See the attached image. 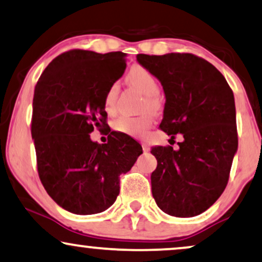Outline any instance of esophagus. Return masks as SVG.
Listing matches in <instances>:
<instances>
[{
    "label": "esophagus",
    "instance_id": "esophagus-1",
    "mask_svg": "<svg viewBox=\"0 0 262 262\" xmlns=\"http://www.w3.org/2000/svg\"><path fill=\"white\" fill-rule=\"evenodd\" d=\"M141 146H142V150H144V152L150 151V145H148L146 141H142L141 142Z\"/></svg>",
    "mask_w": 262,
    "mask_h": 262
}]
</instances>
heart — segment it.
<instances>
[{
	"instance_id": "b5f03b06",
	"label": "heart",
	"mask_w": 262,
	"mask_h": 262,
	"mask_svg": "<svg viewBox=\"0 0 262 262\" xmlns=\"http://www.w3.org/2000/svg\"><path fill=\"white\" fill-rule=\"evenodd\" d=\"M128 82L133 87L138 88L142 94L146 95V102H145V108L156 110L160 106V99L157 98L158 84L154 76L148 72L146 69L142 66L135 65L130 69L127 75ZM118 94V84L112 83L106 91L104 98V105L106 111L112 112L116 108V102H117ZM152 124V116L150 114H145L142 116H121L114 122L112 127L115 130L121 132V133L129 135H144L147 129Z\"/></svg>"
}]
</instances>
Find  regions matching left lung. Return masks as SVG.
Listing matches in <instances>:
<instances>
[{"instance_id":"8db88e82","label":"left lung","mask_w":262,"mask_h":262,"mask_svg":"<svg viewBox=\"0 0 262 262\" xmlns=\"http://www.w3.org/2000/svg\"><path fill=\"white\" fill-rule=\"evenodd\" d=\"M137 60L163 87L160 128L170 140L183 137L178 150L152 147V196L171 216H196L217 201L230 177L238 148L233 92L214 65L190 53L138 54Z\"/></svg>"}]
</instances>
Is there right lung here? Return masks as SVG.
Returning <instances> with one entry per match:
<instances>
[{"mask_svg":"<svg viewBox=\"0 0 262 262\" xmlns=\"http://www.w3.org/2000/svg\"><path fill=\"white\" fill-rule=\"evenodd\" d=\"M125 53L72 49L49 62L35 87L31 135L43 187L62 209L98 214L115 203L120 175L142 148L129 137L93 141L106 124L104 98L125 70Z\"/></svg>","mask_w":262,"mask_h":262,"instance_id":"1","label":"right lung"}]
</instances>
